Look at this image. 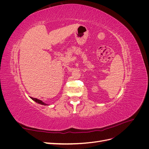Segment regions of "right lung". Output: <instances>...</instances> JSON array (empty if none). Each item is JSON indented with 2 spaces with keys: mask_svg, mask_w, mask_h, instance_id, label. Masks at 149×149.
<instances>
[{
  "mask_svg": "<svg viewBox=\"0 0 149 149\" xmlns=\"http://www.w3.org/2000/svg\"><path fill=\"white\" fill-rule=\"evenodd\" d=\"M31 100H32L33 101H35L37 103H38V104H42V105H44V106H48V104H46V103H45L44 102H43L42 101H41V100H38V99H37V98H33V97H31Z\"/></svg>",
  "mask_w": 149,
  "mask_h": 149,
  "instance_id": "obj_1",
  "label": "right lung"
}]
</instances>
